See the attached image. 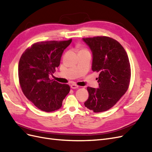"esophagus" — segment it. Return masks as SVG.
Returning a JSON list of instances; mask_svg holds the SVG:
<instances>
[{
    "instance_id": "obj_1",
    "label": "esophagus",
    "mask_w": 152,
    "mask_h": 152,
    "mask_svg": "<svg viewBox=\"0 0 152 152\" xmlns=\"http://www.w3.org/2000/svg\"><path fill=\"white\" fill-rule=\"evenodd\" d=\"M70 87H71V88H72V89H77L78 87H79V86H77L75 84H73L70 86Z\"/></svg>"
}]
</instances>
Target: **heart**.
Instances as JSON below:
<instances>
[{
    "mask_svg": "<svg viewBox=\"0 0 152 152\" xmlns=\"http://www.w3.org/2000/svg\"><path fill=\"white\" fill-rule=\"evenodd\" d=\"M78 49H79V53L80 52H84V51H88V50H87L86 49L82 48L81 46H79V48H78Z\"/></svg>",
    "mask_w": 152,
    "mask_h": 152,
    "instance_id": "b5f03b06",
    "label": "heart"
}]
</instances>
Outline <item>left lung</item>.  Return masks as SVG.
Wrapping results in <instances>:
<instances>
[{
	"mask_svg": "<svg viewBox=\"0 0 152 152\" xmlns=\"http://www.w3.org/2000/svg\"><path fill=\"white\" fill-rule=\"evenodd\" d=\"M93 53L92 70L98 72L99 88L87 87L85 107L95 113L113 107L129 88L131 66L127 53L118 41L106 36L83 38Z\"/></svg>",
	"mask_w": 152,
	"mask_h": 152,
	"instance_id": "8db88e82",
	"label": "left lung"
}]
</instances>
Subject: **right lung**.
<instances>
[{"instance_id": "right-lung-1", "label": "right lung", "mask_w": 152, "mask_h": 152, "mask_svg": "<svg viewBox=\"0 0 152 152\" xmlns=\"http://www.w3.org/2000/svg\"><path fill=\"white\" fill-rule=\"evenodd\" d=\"M72 40L36 42L20 58L18 77L21 90L27 99L42 111L50 112L60 108L70 92L68 84L50 80L49 77L59 66L63 50Z\"/></svg>"}]
</instances>
